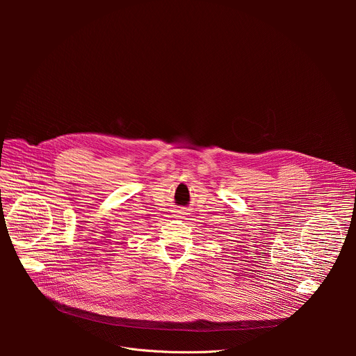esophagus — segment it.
Here are the masks:
<instances>
[{
  "mask_svg": "<svg viewBox=\"0 0 356 356\" xmlns=\"http://www.w3.org/2000/svg\"><path fill=\"white\" fill-rule=\"evenodd\" d=\"M180 214H183V213H180Z\"/></svg>",
  "mask_w": 356,
  "mask_h": 356,
  "instance_id": "34e87169",
  "label": "esophagus"
}]
</instances>
